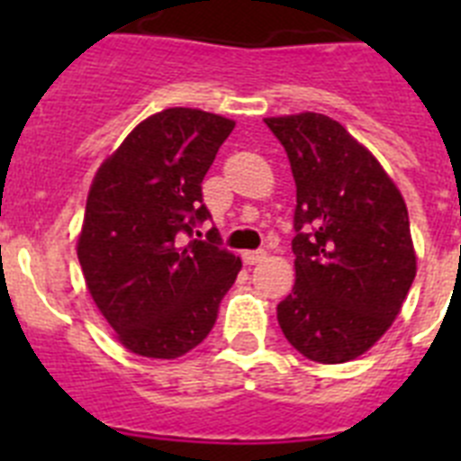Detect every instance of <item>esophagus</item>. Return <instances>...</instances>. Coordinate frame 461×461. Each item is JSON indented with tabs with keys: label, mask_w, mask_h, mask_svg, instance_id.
<instances>
[{
	"label": "esophagus",
	"mask_w": 461,
	"mask_h": 461,
	"mask_svg": "<svg viewBox=\"0 0 461 461\" xmlns=\"http://www.w3.org/2000/svg\"><path fill=\"white\" fill-rule=\"evenodd\" d=\"M263 258H266V251H263V249L244 251V254H242V260L247 263V266H256V263H260Z\"/></svg>",
	"instance_id": "34e87169"
}]
</instances>
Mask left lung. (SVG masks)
Segmentation results:
<instances>
[{"mask_svg": "<svg viewBox=\"0 0 461 461\" xmlns=\"http://www.w3.org/2000/svg\"><path fill=\"white\" fill-rule=\"evenodd\" d=\"M295 180V286L276 307L304 357L348 362L393 325L415 279L406 203L369 149L319 113L267 117Z\"/></svg>", "mask_w": 461, "mask_h": 461, "instance_id": "obj_1", "label": "left lung"}]
</instances>
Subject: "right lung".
Listing matches in <instances>:
<instances>
[{
	"instance_id": "1",
	"label": "right lung",
	"mask_w": 461,
	"mask_h": 461,
	"mask_svg": "<svg viewBox=\"0 0 461 461\" xmlns=\"http://www.w3.org/2000/svg\"><path fill=\"white\" fill-rule=\"evenodd\" d=\"M233 120L168 108L133 129L105 158L85 207L78 260L94 303L131 353L173 360L201 344L242 260L210 219L203 177Z\"/></svg>"
}]
</instances>
